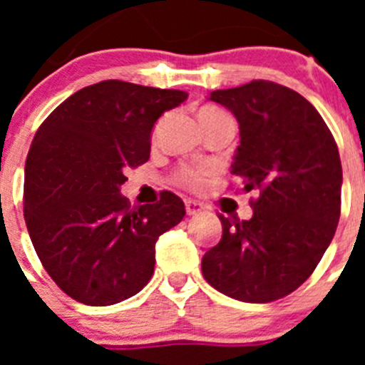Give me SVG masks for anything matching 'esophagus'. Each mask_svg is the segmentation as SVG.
Listing matches in <instances>:
<instances>
[{
    "instance_id": "esophagus-1",
    "label": "esophagus",
    "mask_w": 365,
    "mask_h": 365,
    "mask_svg": "<svg viewBox=\"0 0 365 365\" xmlns=\"http://www.w3.org/2000/svg\"><path fill=\"white\" fill-rule=\"evenodd\" d=\"M202 210H205V205H202V202L192 201V199L186 201V214L188 215H199Z\"/></svg>"
}]
</instances>
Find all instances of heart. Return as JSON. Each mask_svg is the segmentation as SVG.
<instances>
[{"label": "heart", "mask_w": 365, "mask_h": 365, "mask_svg": "<svg viewBox=\"0 0 365 365\" xmlns=\"http://www.w3.org/2000/svg\"><path fill=\"white\" fill-rule=\"evenodd\" d=\"M205 111H217L215 108H202L199 113ZM205 177H206V170L202 168H180L179 173H177V180H179L180 185L188 186V188H201L205 185Z\"/></svg>", "instance_id": "1"}]
</instances>
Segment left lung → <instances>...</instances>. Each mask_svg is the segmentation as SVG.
Segmentation results:
<instances>
[{
    "label": "left lung",
    "instance_id": "obj_1",
    "mask_svg": "<svg viewBox=\"0 0 365 365\" xmlns=\"http://www.w3.org/2000/svg\"><path fill=\"white\" fill-rule=\"evenodd\" d=\"M208 98L234 113L240 146L230 173L259 197L248 221L219 215L222 237L202 256L214 289L247 303L296 291L333 241L340 219L341 164L327 124L309 100L254 80Z\"/></svg>",
    "mask_w": 365,
    "mask_h": 365
}]
</instances>
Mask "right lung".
<instances>
[{
	"label": "right lung",
	"instance_id": "right-lung-1",
	"mask_svg": "<svg viewBox=\"0 0 365 365\" xmlns=\"http://www.w3.org/2000/svg\"><path fill=\"white\" fill-rule=\"evenodd\" d=\"M188 93L106 80L58 106L32 138L24 215L41 265L67 296L93 307L143 291L155 243L185 217L172 192L131 208L128 168L150 159L151 130Z\"/></svg>",
	"mask_w": 365,
	"mask_h": 365
}]
</instances>
